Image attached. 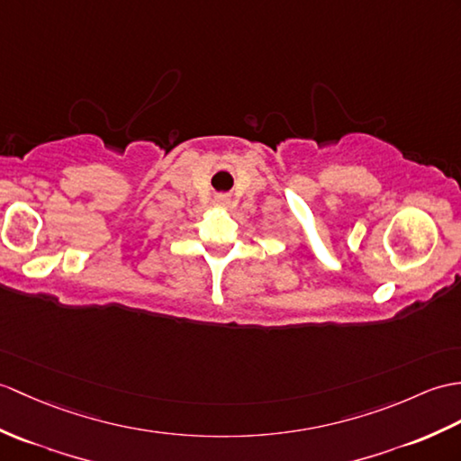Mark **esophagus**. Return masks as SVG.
<instances>
[{
    "mask_svg": "<svg viewBox=\"0 0 461 461\" xmlns=\"http://www.w3.org/2000/svg\"><path fill=\"white\" fill-rule=\"evenodd\" d=\"M218 204H228V196H218Z\"/></svg>",
    "mask_w": 461,
    "mask_h": 461,
    "instance_id": "34e87169",
    "label": "esophagus"
}]
</instances>
